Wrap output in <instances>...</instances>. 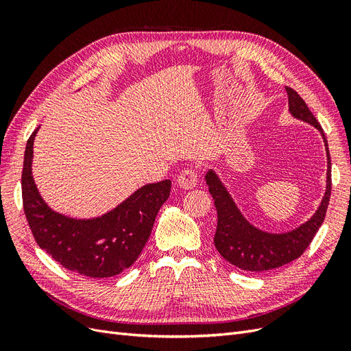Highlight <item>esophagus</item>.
<instances>
[{
    "mask_svg": "<svg viewBox=\"0 0 351 351\" xmlns=\"http://www.w3.org/2000/svg\"><path fill=\"white\" fill-rule=\"evenodd\" d=\"M177 184L184 190L193 189L197 184V174L195 173V169L187 168L184 171L180 173V176L177 177Z\"/></svg>",
    "mask_w": 351,
    "mask_h": 351,
    "instance_id": "1",
    "label": "esophagus"
}]
</instances>
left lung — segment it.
<instances>
[{
  "label": "left lung",
  "instance_id": "1",
  "mask_svg": "<svg viewBox=\"0 0 351 351\" xmlns=\"http://www.w3.org/2000/svg\"><path fill=\"white\" fill-rule=\"evenodd\" d=\"M289 95V111L297 120L313 125L321 133L326 151V189L325 195L315 214L297 228L287 232H268L252 226L243 217L236 202L232 200L227 187L222 184L214 169H208L205 174L209 193L214 197V205L218 214V224L214 244L219 254L237 268L252 272H261L282 267L285 263L302 256L309 247L315 234L325 219L326 208L331 196V156H329L328 142L322 127L315 115L307 108L300 95L291 88H285Z\"/></svg>",
  "mask_w": 351,
  "mask_h": 351
}]
</instances>
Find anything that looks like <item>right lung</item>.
Masks as SVG:
<instances>
[{
    "label": "right lung",
    "instance_id": "add662e5",
    "mask_svg": "<svg viewBox=\"0 0 351 351\" xmlns=\"http://www.w3.org/2000/svg\"><path fill=\"white\" fill-rule=\"evenodd\" d=\"M30 134L23 161V209L38 246L62 268L90 278L119 275L136 262L151 236L158 210L171 192V182L145 184L107 214L76 219L52 210L32 176L34 141Z\"/></svg>",
    "mask_w": 351,
    "mask_h": 351
}]
</instances>
